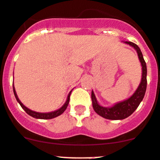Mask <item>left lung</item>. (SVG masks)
Here are the masks:
<instances>
[{"mask_svg":"<svg viewBox=\"0 0 160 160\" xmlns=\"http://www.w3.org/2000/svg\"><path fill=\"white\" fill-rule=\"evenodd\" d=\"M125 44H128L134 48L137 51L138 58L141 62L142 66V80L139 84L138 88L133 94L131 97L123 102H120L116 103L112 107H103L99 105L97 102L94 91L91 92V100H92L93 108L96 113L99 116H102L103 118L108 119H112V120H117V119H123L131 116L140 105L141 102L143 100L145 96V91L147 88V67L146 63L144 60L143 55L141 52L140 48L137 44L131 42V41H124Z\"/></svg>","mask_w":160,"mask_h":160,"instance_id":"1","label":"left lung"}]
</instances>
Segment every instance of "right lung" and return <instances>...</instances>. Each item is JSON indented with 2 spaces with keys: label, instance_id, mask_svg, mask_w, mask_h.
I'll list each match as a JSON object with an SVG mask.
<instances>
[{
  "label": "right lung",
  "instance_id": "1",
  "mask_svg": "<svg viewBox=\"0 0 160 160\" xmlns=\"http://www.w3.org/2000/svg\"><path fill=\"white\" fill-rule=\"evenodd\" d=\"M13 91H14V94H15V98H16L17 102L19 103V105H21L22 108L25 110V112H26L27 114H29V116H31L32 117L36 118V119H53V118L57 117V116H60L61 114H62V113L64 112L65 110L66 109V108H67L68 105H69V98H70L71 92H72V91L69 92V95H68V97H67V100H66V102H65L64 105H63L62 106L59 108V109L56 110V111L51 112H37L32 111V110H30L29 108H28L27 107L25 106V105H23L21 102H20V100L18 99V96H17L16 92H15V87H14V83H13Z\"/></svg>",
  "mask_w": 160,
  "mask_h": 160
}]
</instances>
